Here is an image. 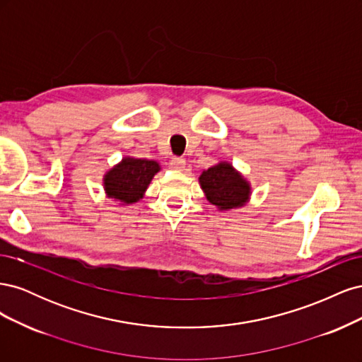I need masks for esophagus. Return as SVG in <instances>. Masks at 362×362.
<instances>
[{"mask_svg":"<svg viewBox=\"0 0 362 362\" xmlns=\"http://www.w3.org/2000/svg\"><path fill=\"white\" fill-rule=\"evenodd\" d=\"M170 166H172V169L182 170L185 168V160L182 157H173L170 160Z\"/></svg>","mask_w":362,"mask_h":362,"instance_id":"34e87169","label":"esophagus"}]
</instances>
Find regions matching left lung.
<instances>
[{
    "mask_svg": "<svg viewBox=\"0 0 362 362\" xmlns=\"http://www.w3.org/2000/svg\"><path fill=\"white\" fill-rule=\"evenodd\" d=\"M199 182L206 199L221 210L242 206L249 198V184L228 163L205 170L199 177Z\"/></svg>",
    "mask_w": 362,
    "mask_h": 362,
    "instance_id": "8db88e82",
    "label": "left lung"
}]
</instances>
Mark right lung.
Listing matches in <instances>:
<instances>
[{
    "instance_id": "right-lung-1",
    "label": "right lung",
    "mask_w": 362,
    "mask_h": 362,
    "mask_svg": "<svg viewBox=\"0 0 362 362\" xmlns=\"http://www.w3.org/2000/svg\"><path fill=\"white\" fill-rule=\"evenodd\" d=\"M160 170L158 163L151 160L124 158L119 166L105 175L107 194L125 204H133L146 190L152 177Z\"/></svg>"
}]
</instances>
